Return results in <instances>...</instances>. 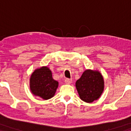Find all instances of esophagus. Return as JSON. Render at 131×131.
Here are the masks:
<instances>
[{
    "instance_id": "1",
    "label": "esophagus",
    "mask_w": 131,
    "mask_h": 131,
    "mask_svg": "<svg viewBox=\"0 0 131 131\" xmlns=\"http://www.w3.org/2000/svg\"><path fill=\"white\" fill-rule=\"evenodd\" d=\"M64 82H65L67 84H71L72 82V79H66L65 80H64Z\"/></svg>"
}]
</instances>
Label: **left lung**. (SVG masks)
Instances as JSON below:
<instances>
[{
    "instance_id": "8db88e82",
    "label": "left lung",
    "mask_w": 131,
    "mask_h": 131,
    "mask_svg": "<svg viewBox=\"0 0 131 131\" xmlns=\"http://www.w3.org/2000/svg\"><path fill=\"white\" fill-rule=\"evenodd\" d=\"M79 97L86 103H92L100 98L104 91V79L98 70H86L76 82Z\"/></svg>"
}]
</instances>
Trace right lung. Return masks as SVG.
Segmentation results:
<instances>
[{"mask_svg":"<svg viewBox=\"0 0 131 131\" xmlns=\"http://www.w3.org/2000/svg\"><path fill=\"white\" fill-rule=\"evenodd\" d=\"M58 87V82L52 78L51 70L47 67L37 68L31 74L29 88L31 93L43 100L53 97Z\"/></svg>","mask_w":131,"mask_h":131,"instance_id":"add662e5","label":"right lung"}]
</instances>
